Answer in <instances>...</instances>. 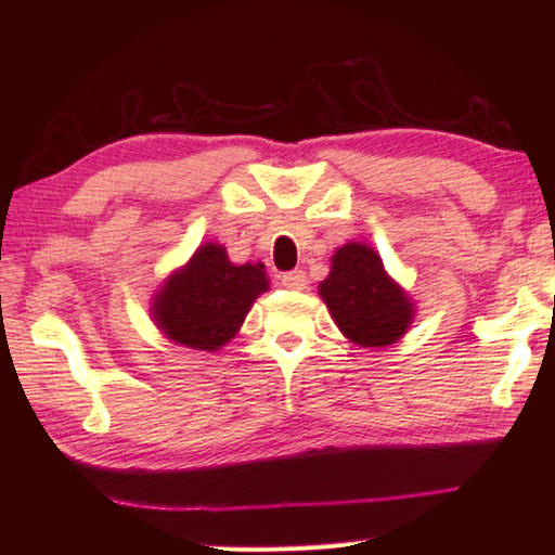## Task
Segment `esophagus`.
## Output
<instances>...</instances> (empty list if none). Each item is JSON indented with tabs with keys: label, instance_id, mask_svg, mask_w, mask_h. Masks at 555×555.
Here are the masks:
<instances>
[{
	"label": "esophagus",
	"instance_id": "esophagus-1",
	"mask_svg": "<svg viewBox=\"0 0 555 555\" xmlns=\"http://www.w3.org/2000/svg\"><path fill=\"white\" fill-rule=\"evenodd\" d=\"M281 284H284L288 291H302L308 286V276H305L302 269H293L281 276Z\"/></svg>",
	"mask_w": 555,
	"mask_h": 555
}]
</instances>
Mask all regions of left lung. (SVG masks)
I'll return each mask as SVG.
<instances>
[{"label":"left lung","mask_w":555,"mask_h":555,"mask_svg":"<svg viewBox=\"0 0 555 555\" xmlns=\"http://www.w3.org/2000/svg\"><path fill=\"white\" fill-rule=\"evenodd\" d=\"M320 296L344 336L362 348L396 344L415 317V302L386 274L374 247L364 243L338 247Z\"/></svg>","instance_id":"obj_1"}]
</instances>
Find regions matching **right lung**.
Listing matches in <instances>:
<instances>
[{"mask_svg": "<svg viewBox=\"0 0 555 555\" xmlns=\"http://www.w3.org/2000/svg\"><path fill=\"white\" fill-rule=\"evenodd\" d=\"M269 291L264 264H231L227 247L199 245L188 264L164 281L152 320L173 344L215 352L238 334L259 293Z\"/></svg>", "mask_w": 555, "mask_h": 555, "instance_id": "right-lung-1", "label": "right lung"}]
</instances>
